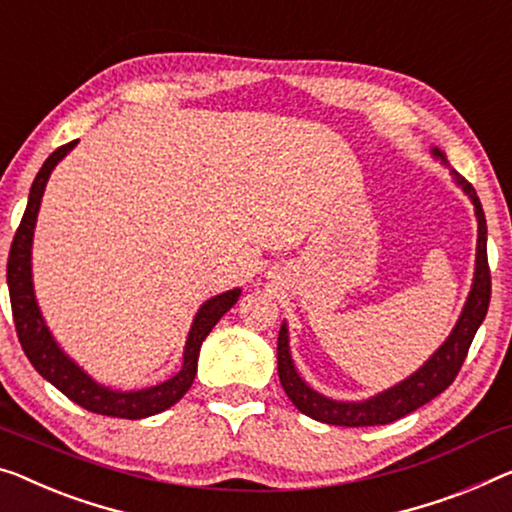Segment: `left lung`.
<instances>
[{"label":"left lung","mask_w":512,"mask_h":512,"mask_svg":"<svg viewBox=\"0 0 512 512\" xmlns=\"http://www.w3.org/2000/svg\"><path fill=\"white\" fill-rule=\"evenodd\" d=\"M434 156L446 160L439 149H434ZM453 177L460 183L464 193L471 197L478 218L476 278L467 305H464L453 333L448 335V340L437 349V354H434L421 370L414 372L409 379H404L402 384L393 386L391 391L379 393L377 398H370L365 402H335L312 391V388L305 386L303 379L296 375L292 356H289L287 329L285 324H282L278 333V375L287 398L294 402V407L299 409L301 414L315 418V421L342 427L386 425L411 414V411H416L418 407H423L425 402L437 398L439 393H444L455 381L464 358L469 354V347L471 342H474L478 326L483 324V319L487 315V305H490L492 296V278L490 264H487V225L483 207H480L474 186H471L460 172L453 170Z\"/></svg>","instance_id":"8db88e82"}]
</instances>
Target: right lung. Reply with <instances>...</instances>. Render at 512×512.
Here are the masks:
<instances>
[{
	"label": "right lung",
	"mask_w": 512,
	"mask_h": 512,
	"mask_svg": "<svg viewBox=\"0 0 512 512\" xmlns=\"http://www.w3.org/2000/svg\"><path fill=\"white\" fill-rule=\"evenodd\" d=\"M75 142L61 144L59 149L52 151L45 160L41 170H38L36 179L29 190V202L22 216L18 230H15L11 250H9V264H6V280H9V294H11V310H13V322L15 333L22 345V352L27 354L29 363L34 365L36 372L41 377L50 381L52 386L59 388L68 400H73L80 407H85L91 414L112 416V418H147L160 414L167 407H172L174 402H179L186 391L193 384L195 372H197V356H200V347L207 335L211 333L213 326L218 324V319L225 315L239 299V289L225 292L216 296V299L207 301L197 312L193 326H190L186 352H183V365L181 370L172 379L163 381L154 388H144V391L135 393H119L110 391L101 384H96L94 379L87 377L71 358H68L57 342L52 340L50 331L45 329V322L38 312V305L34 299V287H32V236L36 225V213L41 207V197L48 183L50 172L55 170V165L64 158L68 151L75 147Z\"/></svg>",
	"instance_id": "right-lung-1"
}]
</instances>
